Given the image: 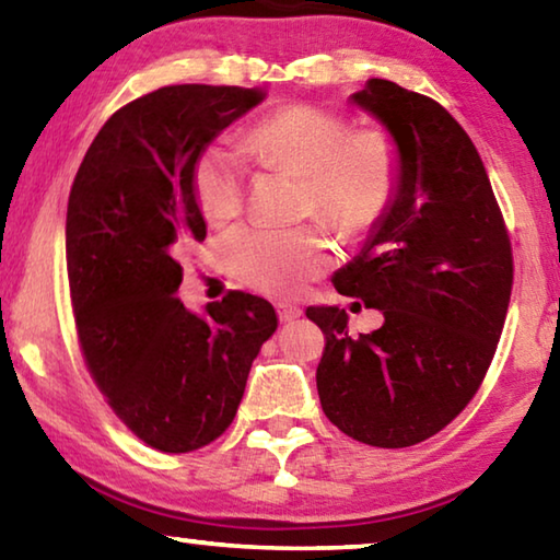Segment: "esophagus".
Listing matches in <instances>:
<instances>
[{
  "label": "esophagus",
  "mask_w": 560,
  "mask_h": 560,
  "mask_svg": "<svg viewBox=\"0 0 560 560\" xmlns=\"http://www.w3.org/2000/svg\"><path fill=\"white\" fill-rule=\"evenodd\" d=\"M277 311H279V318L283 324H289V320H296L303 316V311L299 306H293V303H277Z\"/></svg>",
  "instance_id": "1"
}]
</instances>
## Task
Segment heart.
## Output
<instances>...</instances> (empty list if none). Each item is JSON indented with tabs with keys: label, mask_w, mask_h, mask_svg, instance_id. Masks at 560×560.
Returning a JSON list of instances; mask_svg holds the SVG:
<instances>
[{
	"label": "heart",
	"mask_w": 560,
	"mask_h": 560,
	"mask_svg": "<svg viewBox=\"0 0 560 560\" xmlns=\"http://www.w3.org/2000/svg\"><path fill=\"white\" fill-rule=\"evenodd\" d=\"M246 143L264 165L303 177V214L326 217L343 234L381 222L400 187V153L385 130H350L343 116L311 103L271 113ZM192 192L210 222L234 220L246 195L244 163L222 143L205 148L192 167ZM222 259L246 287L293 293L328 267L334 242L320 224H244L222 240Z\"/></svg>",
	"instance_id": "heart-1"
}]
</instances>
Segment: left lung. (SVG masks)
Wrapping results in <instances>:
<instances>
[{
    "label": "left lung",
    "mask_w": 560,
    "mask_h": 560,
    "mask_svg": "<svg viewBox=\"0 0 560 560\" xmlns=\"http://www.w3.org/2000/svg\"><path fill=\"white\" fill-rule=\"evenodd\" d=\"M350 103L395 140L400 187L334 287L385 320L353 338L346 308L308 306L306 316L326 334L316 387L328 420L358 442L397 450L447 428L479 390L514 259L485 163L438 101L368 79Z\"/></svg>",
    "instance_id": "1"
}]
</instances>
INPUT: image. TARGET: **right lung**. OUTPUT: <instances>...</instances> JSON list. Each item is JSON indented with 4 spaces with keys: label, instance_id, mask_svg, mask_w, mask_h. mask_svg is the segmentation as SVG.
<instances>
[{
    "label": "right lung",
    "instance_id": "1",
    "mask_svg": "<svg viewBox=\"0 0 560 560\" xmlns=\"http://www.w3.org/2000/svg\"><path fill=\"white\" fill-rule=\"evenodd\" d=\"M264 98L207 83L158 89L113 113L73 179L66 264L83 358L113 412L160 452L200 450L230 428L279 326L271 303L244 291L202 314L175 296L179 259L207 236L195 160Z\"/></svg>",
    "mask_w": 560,
    "mask_h": 560
}]
</instances>
